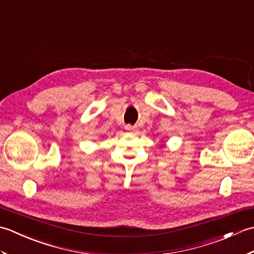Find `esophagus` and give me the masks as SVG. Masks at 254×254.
<instances>
[{"instance_id": "34e87169", "label": "esophagus", "mask_w": 254, "mask_h": 254, "mask_svg": "<svg viewBox=\"0 0 254 254\" xmlns=\"http://www.w3.org/2000/svg\"><path fill=\"white\" fill-rule=\"evenodd\" d=\"M126 130L127 132H130V133H135L136 130H137V127L135 126H131V124H127V126H126Z\"/></svg>"}]
</instances>
